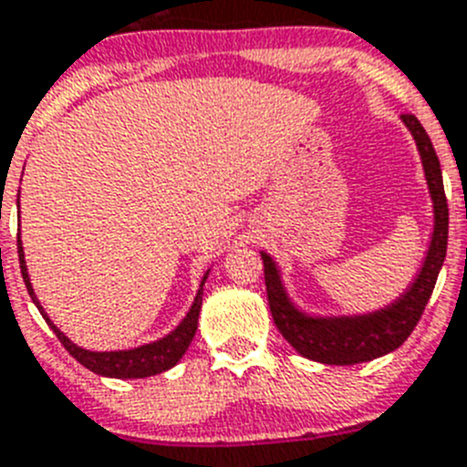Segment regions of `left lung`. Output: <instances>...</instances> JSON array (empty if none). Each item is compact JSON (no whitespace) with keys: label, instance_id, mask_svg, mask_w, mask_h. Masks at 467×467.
<instances>
[{"label":"left lung","instance_id":"left-lung-1","mask_svg":"<svg viewBox=\"0 0 467 467\" xmlns=\"http://www.w3.org/2000/svg\"><path fill=\"white\" fill-rule=\"evenodd\" d=\"M404 127L411 131L420 161H423L425 181H428L430 197H432V213H435V228L430 237L428 254L423 267L395 303L380 307L368 315H352V317H310L291 303L289 294L284 289L279 270L275 261L261 251L263 273H265V289L270 312L277 324L279 334L289 340L298 355L307 357L312 362L322 364H359L383 357L402 346L413 327L419 324L425 306H428L432 289H435L437 275L441 263L447 258L449 237V206L444 183H441V169L437 152L430 143V136L420 127V121L413 115H402Z\"/></svg>","mask_w":467,"mask_h":467}]
</instances>
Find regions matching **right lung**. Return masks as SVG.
Here are the masks:
<instances>
[{
    "mask_svg": "<svg viewBox=\"0 0 467 467\" xmlns=\"http://www.w3.org/2000/svg\"><path fill=\"white\" fill-rule=\"evenodd\" d=\"M18 261H20V275H23V282L27 286V294H30L32 303L39 307L42 317L47 319V324L54 329V334L58 336V340L63 343V348L75 357L77 362L87 367L88 371L99 376H108V379H148V376H155L166 371V368L176 367L178 359L185 355V350L190 348L194 338V331H197V319H200L202 310V291H204L206 273L204 279L200 284V291L194 296V303L190 307V312L183 317V322L178 324L176 329L171 331L164 338L155 340V343H148V346L133 348V350H115V352H91L84 350V348L75 346L63 331L56 327L51 319H48L47 312L39 306L37 296H35V289H32L30 277H27V265H26V254H23V244H20L18 237Z\"/></svg>",
    "mask_w": 467,
    "mask_h": 467,
    "instance_id": "1",
    "label": "right lung"
}]
</instances>
